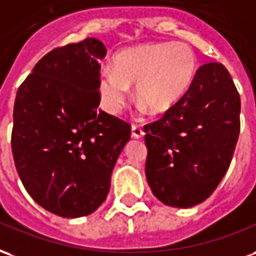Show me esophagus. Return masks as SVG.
I'll list each match as a JSON object with an SVG mask.
<instances>
[{"label":"esophagus","instance_id":"1","mask_svg":"<svg viewBox=\"0 0 256 256\" xmlns=\"http://www.w3.org/2000/svg\"><path fill=\"white\" fill-rule=\"evenodd\" d=\"M143 135H144L143 128L140 126H138V124H134L132 126V136L136 138V139H139V138H143Z\"/></svg>","mask_w":256,"mask_h":256}]
</instances>
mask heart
<instances>
[{
  "label": "heart",
  "instance_id": "heart-1",
  "mask_svg": "<svg viewBox=\"0 0 256 256\" xmlns=\"http://www.w3.org/2000/svg\"><path fill=\"white\" fill-rule=\"evenodd\" d=\"M196 66V56L186 44H144L124 50L113 58V69L106 66L100 72L102 105L110 114H118L130 98V87L136 84L138 100L154 114L166 113L191 86Z\"/></svg>",
  "mask_w": 256,
  "mask_h": 256
}]
</instances>
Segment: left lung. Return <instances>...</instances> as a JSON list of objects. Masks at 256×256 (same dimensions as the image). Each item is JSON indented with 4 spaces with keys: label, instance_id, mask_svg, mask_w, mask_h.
I'll return each mask as SVG.
<instances>
[{
    "label": "left lung",
    "instance_id": "obj_1",
    "mask_svg": "<svg viewBox=\"0 0 256 256\" xmlns=\"http://www.w3.org/2000/svg\"><path fill=\"white\" fill-rule=\"evenodd\" d=\"M144 132L152 194L172 207L204 202L225 176L240 134V95L226 68L199 66L186 94Z\"/></svg>",
    "mask_w": 256,
    "mask_h": 256
}]
</instances>
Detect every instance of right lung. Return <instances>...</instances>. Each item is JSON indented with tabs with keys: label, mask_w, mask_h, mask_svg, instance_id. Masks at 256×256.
<instances>
[{
	"label": "right lung",
	"mask_w": 256,
	"mask_h": 256,
	"mask_svg": "<svg viewBox=\"0 0 256 256\" xmlns=\"http://www.w3.org/2000/svg\"><path fill=\"white\" fill-rule=\"evenodd\" d=\"M106 48L95 38L56 48L20 84L12 154L24 188L56 216H88L105 202L130 124L100 110Z\"/></svg>",
	"instance_id": "right-lung-1"
}]
</instances>
